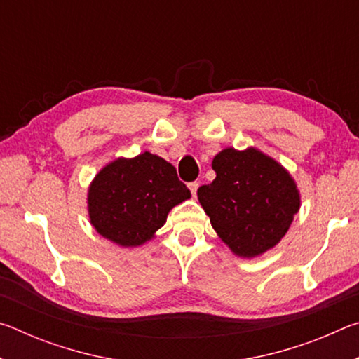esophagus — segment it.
<instances>
[{"mask_svg": "<svg viewBox=\"0 0 359 359\" xmlns=\"http://www.w3.org/2000/svg\"><path fill=\"white\" fill-rule=\"evenodd\" d=\"M198 187H199V184H198V182H191V184H188V188H190V191H191V194H193V196H196Z\"/></svg>", "mask_w": 359, "mask_h": 359, "instance_id": "1", "label": "esophagus"}]
</instances>
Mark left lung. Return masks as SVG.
Wrapping results in <instances>:
<instances>
[{"instance_id": "left-lung-1", "label": "left lung", "mask_w": 359, "mask_h": 359, "mask_svg": "<svg viewBox=\"0 0 359 359\" xmlns=\"http://www.w3.org/2000/svg\"><path fill=\"white\" fill-rule=\"evenodd\" d=\"M212 169L217 177L198 188V199L218 238L242 258L276 247L301 205L287 169L253 147L222 150Z\"/></svg>"}]
</instances>
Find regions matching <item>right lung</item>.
Segmentation results:
<instances>
[{
    "mask_svg": "<svg viewBox=\"0 0 359 359\" xmlns=\"http://www.w3.org/2000/svg\"><path fill=\"white\" fill-rule=\"evenodd\" d=\"M190 196L175 168L158 155L117 158L90 184V223L114 244L137 247L154 238L169 210Z\"/></svg>",
    "mask_w": 359,
    "mask_h": 359,
    "instance_id": "add662e5",
    "label": "right lung"
}]
</instances>
